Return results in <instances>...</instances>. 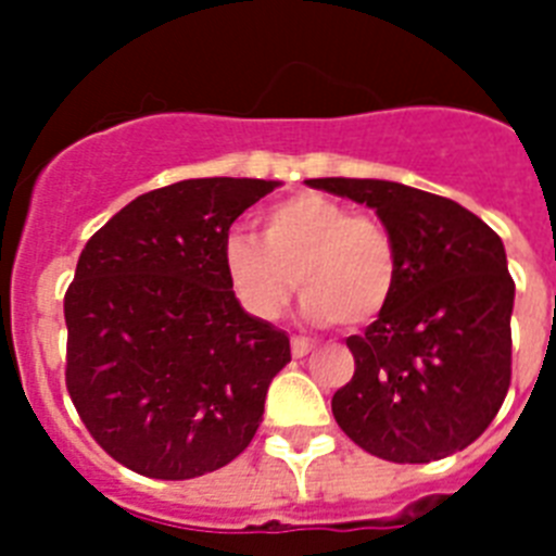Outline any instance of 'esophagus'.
Returning a JSON list of instances; mask_svg holds the SVG:
<instances>
[{
	"label": "esophagus",
	"mask_w": 556,
	"mask_h": 556,
	"mask_svg": "<svg viewBox=\"0 0 556 556\" xmlns=\"http://www.w3.org/2000/svg\"><path fill=\"white\" fill-rule=\"evenodd\" d=\"M314 348H316V344L311 342V339H305V336H293V339H291V353L296 358L307 356V353H311Z\"/></svg>",
	"instance_id": "obj_1"
}]
</instances>
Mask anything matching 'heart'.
<instances>
[{
  "instance_id": "obj_1",
  "label": "heart",
  "mask_w": 556,
  "mask_h": 556,
  "mask_svg": "<svg viewBox=\"0 0 556 556\" xmlns=\"http://www.w3.org/2000/svg\"><path fill=\"white\" fill-rule=\"evenodd\" d=\"M223 265L254 316L277 319L300 282L302 311L321 325L376 319L399 279V256L387 228L314 191L265 208L263 240L231 231L223 242Z\"/></svg>"
}]
</instances>
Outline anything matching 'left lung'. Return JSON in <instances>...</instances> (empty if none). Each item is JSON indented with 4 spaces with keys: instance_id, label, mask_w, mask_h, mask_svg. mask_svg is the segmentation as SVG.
Listing matches in <instances>:
<instances>
[{
    "instance_id": "1",
    "label": "left lung",
    "mask_w": 556,
    "mask_h": 556,
    "mask_svg": "<svg viewBox=\"0 0 556 556\" xmlns=\"http://www.w3.org/2000/svg\"><path fill=\"white\" fill-rule=\"evenodd\" d=\"M311 189L379 214L399 256L395 291L362 336L353 379L330 407L350 441L393 464L466 450L511 381L515 282L506 249L478 214L393 180L316 177Z\"/></svg>"
}]
</instances>
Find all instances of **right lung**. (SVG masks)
Here are the masks:
<instances>
[{
	"label": "right lung",
	"instance_id": "1",
	"mask_svg": "<svg viewBox=\"0 0 556 556\" xmlns=\"http://www.w3.org/2000/svg\"><path fill=\"white\" fill-rule=\"evenodd\" d=\"M279 180L194 177L135 198L87 240L64 296L67 390L112 458L157 480L231 464L291 362L242 311L223 242Z\"/></svg>",
	"mask_w": 556,
	"mask_h": 556
}]
</instances>
